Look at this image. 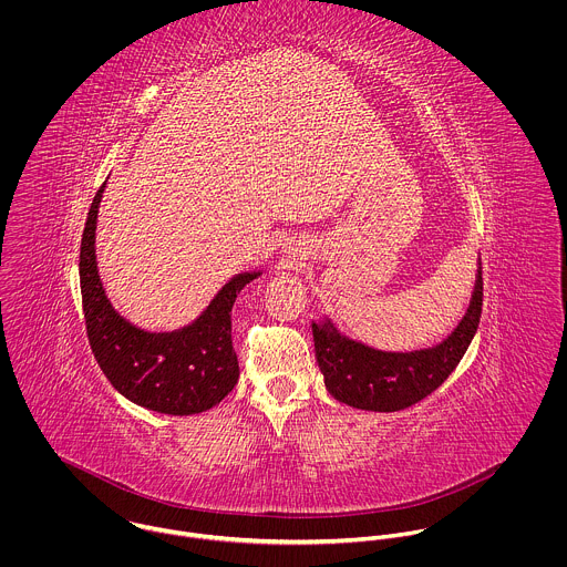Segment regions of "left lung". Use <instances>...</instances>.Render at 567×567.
Returning <instances> with one entry per match:
<instances>
[{
    "mask_svg": "<svg viewBox=\"0 0 567 567\" xmlns=\"http://www.w3.org/2000/svg\"><path fill=\"white\" fill-rule=\"evenodd\" d=\"M481 264V259H478ZM483 312V272L463 319L439 344L416 351H382L344 336L323 317L312 321L317 362L324 389L342 404L373 412H395L436 391L465 355Z\"/></svg>",
    "mask_w": 567,
    "mask_h": 567,
    "instance_id": "left-lung-1",
    "label": "left lung"
}]
</instances>
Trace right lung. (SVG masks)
Segmentation results:
<instances>
[{
    "instance_id": "obj_1",
    "label": "right lung",
    "mask_w": 567,
    "mask_h": 567,
    "mask_svg": "<svg viewBox=\"0 0 567 567\" xmlns=\"http://www.w3.org/2000/svg\"><path fill=\"white\" fill-rule=\"evenodd\" d=\"M97 189L81 243L82 312L91 351L128 402L162 414H196L220 404L238 384L240 367L231 342V310L244 286L264 270L234 275L192 321L172 331H148L122 317L100 279L95 257Z\"/></svg>"
}]
</instances>
